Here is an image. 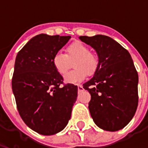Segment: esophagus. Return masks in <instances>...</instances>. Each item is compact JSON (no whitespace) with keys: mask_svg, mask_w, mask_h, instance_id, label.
Returning <instances> with one entry per match:
<instances>
[{"mask_svg":"<svg viewBox=\"0 0 148 148\" xmlns=\"http://www.w3.org/2000/svg\"><path fill=\"white\" fill-rule=\"evenodd\" d=\"M83 90V86H82V85H78V86H77V90H78V92H82Z\"/></svg>","mask_w":148,"mask_h":148,"instance_id":"obj_1","label":"esophagus"}]
</instances>
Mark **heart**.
Instances as JSON below:
<instances>
[{"label":"heart","instance_id":"obj_1","mask_svg":"<svg viewBox=\"0 0 148 148\" xmlns=\"http://www.w3.org/2000/svg\"><path fill=\"white\" fill-rule=\"evenodd\" d=\"M75 68L64 77L66 83H79L96 72L98 61L95 55L90 53V48L81 42H74L66 48V55L56 53L52 58V64L58 74L63 76L71 68V62Z\"/></svg>","mask_w":148,"mask_h":148}]
</instances>
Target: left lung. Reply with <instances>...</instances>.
I'll return each mask as SVG.
<instances>
[{"label":"left lung","mask_w":148,"mask_h":148,"mask_svg":"<svg viewBox=\"0 0 148 148\" xmlns=\"http://www.w3.org/2000/svg\"><path fill=\"white\" fill-rule=\"evenodd\" d=\"M98 56L93 77L83 84L91 95L89 109L100 128L116 132L133 118L138 106L139 77L131 55L110 37L80 36Z\"/></svg>","instance_id":"left-lung-1"}]
</instances>
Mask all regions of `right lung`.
I'll return each mask as SVG.
<instances>
[{
    "label": "right lung",
    "mask_w": 148,
    "mask_h": 148,
    "mask_svg": "<svg viewBox=\"0 0 148 148\" xmlns=\"http://www.w3.org/2000/svg\"><path fill=\"white\" fill-rule=\"evenodd\" d=\"M71 37L39 34L18 52L12 88L22 120L44 136L63 130L71 119L77 86L62 84L52 64L53 56Z\"/></svg>",
    "instance_id": "add662e5"
}]
</instances>
